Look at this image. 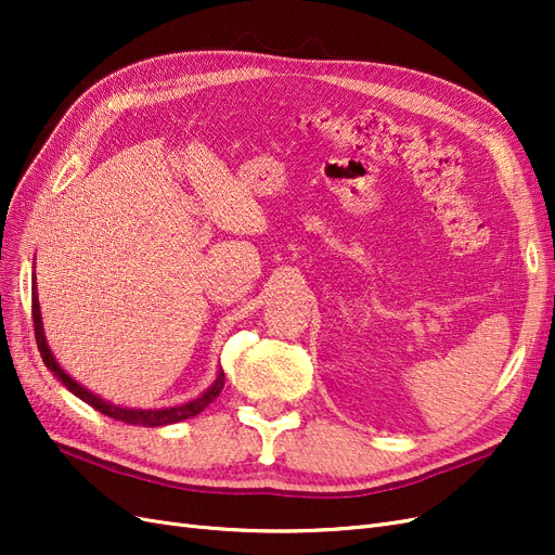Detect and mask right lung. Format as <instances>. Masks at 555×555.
<instances>
[{
  "mask_svg": "<svg viewBox=\"0 0 555 555\" xmlns=\"http://www.w3.org/2000/svg\"><path fill=\"white\" fill-rule=\"evenodd\" d=\"M31 317H35V335H37V345H39V351H41V359L46 363V367L50 373H53L66 389H69L74 396H78L82 402H88V405H92L96 412H102L111 418H115V422H125V424H131V426H147V428H157V426H169V424H178V422H184V418L190 416H196L198 412H204L210 402L220 396V391L224 389V373L222 367L217 371V377L215 382L208 386V389L188 400L182 402V405H171V408H155V410H141V408H125V405H113L111 400H104L102 396H96L92 391H88L86 386L78 384L74 377H69L64 373V367L57 363V359L53 357V351H50L48 347V340H46V333H43V322H41V308H39V292H37V280L31 282Z\"/></svg>",
  "mask_w": 555,
  "mask_h": 555,
  "instance_id": "right-lung-1",
  "label": "right lung"
}]
</instances>
